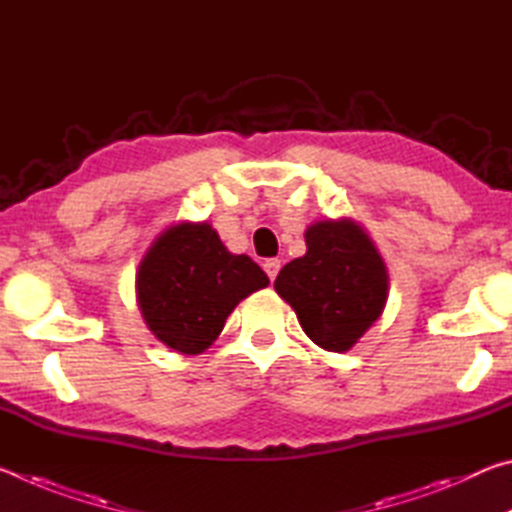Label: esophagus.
Wrapping results in <instances>:
<instances>
[{
    "mask_svg": "<svg viewBox=\"0 0 512 512\" xmlns=\"http://www.w3.org/2000/svg\"><path fill=\"white\" fill-rule=\"evenodd\" d=\"M280 268H282L280 259H266V262H264V271H266L268 277H271V280H275L277 273H280Z\"/></svg>",
    "mask_w": 512,
    "mask_h": 512,
    "instance_id": "1",
    "label": "esophagus"
}]
</instances>
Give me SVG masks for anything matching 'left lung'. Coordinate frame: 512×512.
<instances>
[{
  "mask_svg": "<svg viewBox=\"0 0 512 512\" xmlns=\"http://www.w3.org/2000/svg\"><path fill=\"white\" fill-rule=\"evenodd\" d=\"M305 241L307 253L282 268L275 291L318 348L348 352L384 314L386 264L368 232L348 216L314 221Z\"/></svg>",
  "mask_w": 512,
  "mask_h": 512,
  "instance_id": "8db88e82",
  "label": "left lung"
}]
</instances>
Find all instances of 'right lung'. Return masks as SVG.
<instances>
[{
    "label": "right lung",
    "instance_id": "obj_1",
    "mask_svg": "<svg viewBox=\"0 0 512 512\" xmlns=\"http://www.w3.org/2000/svg\"><path fill=\"white\" fill-rule=\"evenodd\" d=\"M264 287L262 268L248 255H232L207 221L162 230L135 275L146 327L180 354L205 352L239 302Z\"/></svg>",
    "mask_w": 512,
    "mask_h": 512
}]
</instances>
